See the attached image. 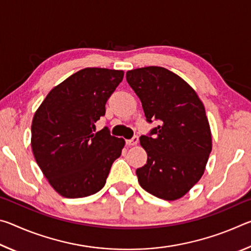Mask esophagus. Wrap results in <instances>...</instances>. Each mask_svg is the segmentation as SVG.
<instances>
[{"label":"esophagus","instance_id":"1","mask_svg":"<svg viewBox=\"0 0 251 251\" xmlns=\"http://www.w3.org/2000/svg\"><path fill=\"white\" fill-rule=\"evenodd\" d=\"M137 143H138L137 136H134V137L131 139H127V141H126V144L128 146H135V145H137Z\"/></svg>","mask_w":251,"mask_h":251}]
</instances>
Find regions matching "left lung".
Segmentation results:
<instances>
[{
	"mask_svg": "<svg viewBox=\"0 0 251 251\" xmlns=\"http://www.w3.org/2000/svg\"><path fill=\"white\" fill-rule=\"evenodd\" d=\"M126 79L142 101L147 122L159 121L141 136L147 163L136 175L143 189L177 201L201 179L211 151V131L197 93L180 76L160 66L135 69Z\"/></svg>",
	"mask_w": 251,
	"mask_h": 251,
	"instance_id": "left-lung-1",
	"label": "left lung"
}]
</instances>
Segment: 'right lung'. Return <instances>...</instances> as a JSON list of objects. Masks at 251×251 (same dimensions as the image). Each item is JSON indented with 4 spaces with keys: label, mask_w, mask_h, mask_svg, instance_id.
Returning a JSON list of instances; mask_svg holds the SVG:
<instances>
[{
    "label": "right lung",
    "mask_w": 251,
    "mask_h": 251,
    "mask_svg": "<svg viewBox=\"0 0 251 251\" xmlns=\"http://www.w3.org/2000/svg\"><path fill=\"white\" fill-rule=\"evenodd\" d=\"M123 77V71L80 70L50 90L34 114L33 155L61 196L82 198L100 192L121 156L124 139L109 135L107 128L94 131Z\"/></svg>",
    "instance_id": "1"
}]
</instances>
